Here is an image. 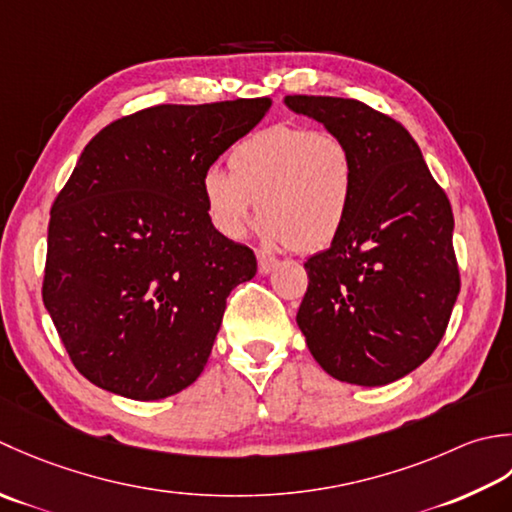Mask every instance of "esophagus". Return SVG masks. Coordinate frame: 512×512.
Instances as JSON below:
<instances>
[{
  "instance_id": "obj_1",
  "label": "esophagus",
  "mask_w": 512,
  "mask_h": 512,
  "mask_svg": "<svg viewBox=\"0 0 512 512\" xmlns=\"http://www.w3.org/2000/svg\"><path fill=\"white\" fill-rule=\"evenodd\" d=\"M256 258H258V271H260V274H269V271L278 265V260L274 256L265 254V252H258Z\"/></svg>"
}]
</instances>
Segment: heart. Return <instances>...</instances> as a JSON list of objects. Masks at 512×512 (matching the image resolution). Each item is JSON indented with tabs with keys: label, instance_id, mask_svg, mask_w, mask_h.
Masks as SVG:
<instances>
[{
	"label": "heart",
	"instance_id": "b5f03b06",
	"mask_svg": "<svg viewBox=\"0 0 512 512\" xmlns=\"http://www.w3.org/2000/svg\"><path fill=\"white\" fill-rule=\"evenodd\" d=\"M229 174L207 170L201 192L207 216L238 241L258 216L271 245L318 252L336 241L356 194V159L333 132L276 123L238 141Z\"/></svg>",
	"mask_w": 512,
	"mask_h": 512
}]
</instances>
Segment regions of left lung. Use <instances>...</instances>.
Segmentation results:
<instances>
[{"mask_svg":"<svg viewBox=\"0 0 512 512\" xmlns=\"http://www.w3.org/2000/svg\"><path fill=\"white\" fill-rule=\"evenodd\" d=\"M285 106L349 143L351 214L311 256L296 322L331 378L382 387L440 344L460 294L453 210L409 130L356 99L285 97Z\"/></svg>","mask_w":512,"mask_h":512,"instance_id":"1","label":"left lung"}]
</instances>
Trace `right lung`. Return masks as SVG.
<instances>
[{
    "label": "right lung",
    "mask_w": 512,
    "mask_h": 512,
    "mask_svg": "<svg viewBox=\"0 0 512 512\" xmlns=\"http://www.w3.org/2000/svg\"><path fill=\"white\" fill-rule=\"evenodd\" d=\"M271 99L154 106L106 125L50 210L44 305L77 371L130 400L201 375L256 256L225 238L201 181Z\"/></svg>",
    "instance_id": "obj_1"
}]
</instances>
